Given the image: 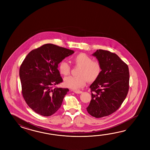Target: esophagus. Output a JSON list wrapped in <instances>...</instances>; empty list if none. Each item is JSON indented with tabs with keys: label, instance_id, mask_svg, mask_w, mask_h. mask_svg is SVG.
<instances>
[{
	"label": "esophagus",
	"instance_id": "esophagus-1",
	"mask_svg": "<svg viewBox=\"0 0 150 150\" xmlns=\"http://www.w3.org/2000/svg\"><path fill=\"white\" fill-rule=\"evenodd\" d=\"M74 92L75 93H76V94H80V93H83V92L81 91H74Z\"/></svg>",
	"mask_w": 150,
	"mask_h": 150
}]
</instances>
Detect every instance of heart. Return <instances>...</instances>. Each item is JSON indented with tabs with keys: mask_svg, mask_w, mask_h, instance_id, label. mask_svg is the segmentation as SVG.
Returning a JSON list of instances; mask_svg holds the SVG:
<instances>
[{
	"mask_svg": "<svg viewBox=\"0 0 150 150\" xmlns=\"http://www.w3.org/2000/svg\"><path fill=\"white\" fill-rule=\"evenodd\" d=\"M71 61L76 66L79 67L76 76H68L64 79L66 87L78 90L85 85L87 81L92 83L97 79L102 71L100 62L93 61L92 58L84 53H80L72 57ZM59 70L62 74L67 76L70 73V65L63 61L59 64Z\"/></svg>",
	"mask_w": 150,
	"mask_h": 150,
	"instance_id": "heart-1",
	"label": "heart"
}]
</instances>
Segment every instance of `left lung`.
<instances>
[{"label": "left lung", "mask_w": 150, "mask_h": 150, "mask_svg": "<svg viewBox=\"0 0 150 150\" xmlns=\"http://www.w3.org/2000/svg\"><path fill=\"white\" fill-rule=\"evenodd\" d=\"M93 56L101 65L102 71L89 87L92 99L86 109L91 116L101 118L116 112L126 98L129 71L127 64L115 53L99 49Z\"/></svg>", "instance_id": "1"}]
</instances>
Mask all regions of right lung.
Masks as SVG:
<instances>
[{
  "instance_id": "obj_1",
  "label": "right lung",
  "mask_w": 150,
  "mask_h": 150,
  "mask_svg": "<svg viewBox=\"0 0 150 150\" xmlns=\"http://www.w3.org/2000/svg\"><path fill=\"white\" fill-rule=\"evenodd\" d=\"M74 50L52 44L33 50L20 66L23 98L29 107L43 116L53 115L60 108L68 88L54 87L63 81L58 65Z\"/></svg>"
}]
</instances>
